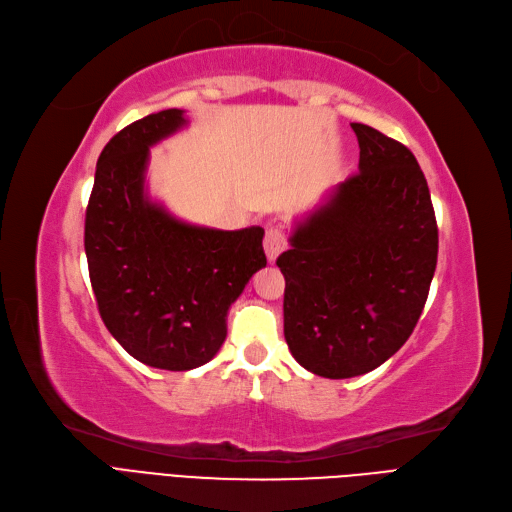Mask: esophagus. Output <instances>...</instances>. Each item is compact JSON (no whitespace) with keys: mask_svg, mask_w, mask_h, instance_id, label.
Instances as JSON below:
<instances>
[{"mask_svg":"<svg viewBox=\"0 0 512 512\" xmlns=\"http://www.w3.org/2000/svg\"><path fill=\"white\" fill-rule=\"evenodd\" d=\"M286 250V237L279 226H269L267 235H264V252L271 262L277 260V256Z\"/></svg>","mask_w":512,"mask_h":512,"instance_id":"obj_1","label":"esophagus"}]
</instances>
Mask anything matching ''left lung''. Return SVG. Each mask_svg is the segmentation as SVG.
Instances as JSON below:
<instances>
[{
  "label": "left lung",
  "instance_id": "obj_1",
  "mask_svg": "<svg viewBox=\"0 0 512 512\" xmlns=\"http://www.w3.org/2000/svg\"><path fill=\"white\" fill-rule=\"evenodd\" d=\"M358 173L296 222L277 258L286 277L284 334L313 375L370 373L407 343L424 311L438 256V226L413 152L351 122Z\"/></svg>",
  "mask_w": 512,
  "mask_h": 512
}]
</instances>
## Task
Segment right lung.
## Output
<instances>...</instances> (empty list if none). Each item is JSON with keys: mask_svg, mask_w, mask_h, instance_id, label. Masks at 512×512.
<instances>
[{"mask_svg": "<svg viewBox=\"0 0 512 512\" xmlns=\"http://www.w3.org/2000/svg\"><path fill=\"white\" fill-rule=\"evenodd\" d=\"M163 110L105 144L86 207L84 252L101 320L129 354L154 368L190 370L226 339V315L267 267L260 226L218 231L182 222L148 197L150 148L186 127Z\"/></svg>", "mask_w": 512, "mask_h": 512, "instance_id": "add662e5", "label": "right lung"}]
</instances>
